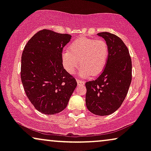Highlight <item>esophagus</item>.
<instances>
[{
	"label": "esophagus",
	"instance_id": "1",
	"mask_svg": "<svg viewBox=\"0 0 151 151\" xmlns=\"http://www.w3.org/2000/svg\"><path fill=\"white\" fill-rule=\"evenodd\" d=\"M77 84H79V85H83V84H84V81H81L80 79H77Z\"/></svg>",
	"mask_w": 151,
	"mask_h": 151
}]
</instances>
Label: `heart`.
Returning a JSON list of instances; mask_svg holds the SVG:
<instances>
[{"instance_id": "heart-1", "label": "heart", "mask_w": 151, "mask_h": 151, "mask_svg": "<svg viewBox=\"0 0 151 151\" xmlns=\"http://www.w3.org/2000/svg\"><path fill=\"white\" fill-rule=\"evenodd\" d=\"M109 48L104 40L81 37L75 40L69 46V50L62 54V62L68 73L73 74L79 63V74L82 77L97 75L106 65Z\"/></svg>"}]
</instances>
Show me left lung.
Returning a JSON list of instances; mask_svg holds the SVG:
<instances>
[{
  "instance_id": "left-lung-1",
  "label": "left lung",
  "mask_w": 151,
  "mask_h": 151,
  "mask_svg": "<svg viewBox=\"0 0 151 151\" xmlns=\"http://www.w3.org/2000/svg\"><path fill=\"white\" fill-rule=\"evenodd\" d=\"M97 35L108 45V60L99 77L86 82V105L95 115L107 116L115 112L125 99L132 79V63L120 37L108 32Z\"/></svg>"
}]
</instances>
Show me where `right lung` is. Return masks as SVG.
<instances>
[{
  "label": "right lung",
  "instance_id": "add662e5",
  "mask_svg": "<svg viewBox=\"0 0 151 151\" xmlns=\"http://www.w3.org/2000/svg\"><path fill=\"white\" fill-rule=\"evenodd\" d=\"M71 37L44 29L31 37L22 52V85L32 104L42 114L53 115L63 111L77 85L64 69L61 59Z\"/></svg>",
  "mask_w": 151,
  "mask_h": 151
}]
</instances>
